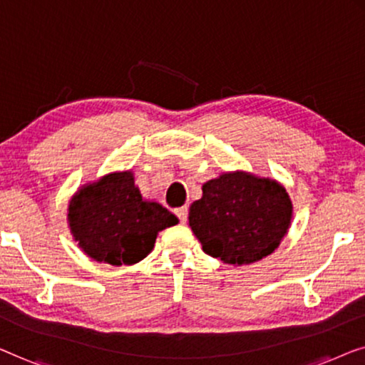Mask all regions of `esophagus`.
Returning a JSON list of instances; mask_svg holds the SVG:
<instances>
[{
	"label": "esophagus",
	"instance_id": "34e87169",
	"mask_svg": "<svg viewBox=\"0 0 365 365\" xmlns=\"http://www.w3.org/2000/svg\"><path fill=\"white\" fill-rule=\"evenodd\" d=\"M175 215L180 220V223H185L188 218V207H182V208H177L175 210Z\"/></svg>",
	"mask_w": 365,
	"mask_h": 365
}]
</instances>
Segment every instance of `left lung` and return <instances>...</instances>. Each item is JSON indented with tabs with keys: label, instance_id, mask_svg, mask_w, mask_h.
<instances>
[{
	"label": "left lung",
	"instance_id": "obj_1",
	"mask_svg": "<svg viewBox=\"0 0 365 365\" xmlns=\"http://www.w3.org/2000/svg\"><path fill=\"white\" fill-rule=\"evenodd\" d=\"M291 215L283 185L233 172L203 185V197L192 203L188 220L205 253L240 266L273 253L289 228Z\"/></svg>",
	"mask_w": 365,
	"mask_h": 365
}]
</instances>
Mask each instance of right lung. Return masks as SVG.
<instances>
[{
	"mask_svg": "<svg viewBox=\"0 0 365 365\" xmlns=\"http://www.w3.org/2000/svg\"><path fill=\"white\" fill-rule=\"evenodd\" d=\"M69 227L87 256L112 266L145 258L157 233L178 223L160 203L143 202L132 172L86 185L69 205Z\"/></svg>",
	"mask_w": 365,
	"mask_h": 365,
	"instance_id": "add662e5",
	"label": "right lung"
}]
</instances>
